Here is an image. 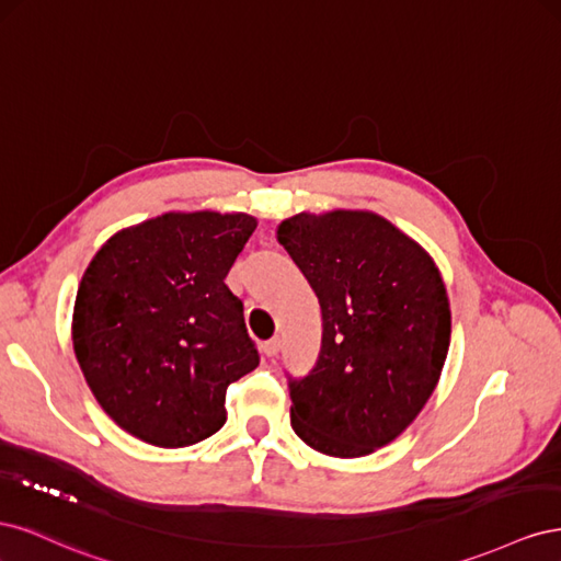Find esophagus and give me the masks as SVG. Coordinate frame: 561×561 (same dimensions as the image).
Returning <instances> with one entry per match:
<instances>
[{
  "label": "esophagus",
  "instance_id": "obj_1",
  "mask_svg": "<svg viewBox=\"0 0 561 561\" xmlns=\"http://www.w3.org/2000/svg\"><path fill=\"white\" fill-rule=\"evenodd\" d=\"M262 351H264L266 358H276L278 351H280V339H278V336L268 339V342H264V344H262Z\"/></svg>",
  "mask_w": 561,
  "mask_h": 561
}]
</instances>
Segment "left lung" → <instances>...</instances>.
Returning <instances> with one entry per match:
<instances>
[{
    "mask_svg": "<svg viewBox=\"0 0 561 561\" xmlns=\"http://www.w3.org/2000/svg\"><path fill=\"white\" fill-rule=\"evenodd\" d=\"M320 304L307 377L287 375L295 433L320 454L365 456L396 439L445 367L451 313L428 252L365 210L299 213L278 227Z\"/></svg>",
    "mask_w": 561,
    "mask_h": 561,
    "instance_id": "left-lung-1",
    "label": "left lung"
}]
</instances>
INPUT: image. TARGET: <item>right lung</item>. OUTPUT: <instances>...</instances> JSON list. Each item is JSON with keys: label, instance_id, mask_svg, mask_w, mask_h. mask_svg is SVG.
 <instances>
[{"label": "right lung", "instance_id": "1", "mask_svg": "<svg viewBox=\"0 0 561 561\" xmlns=\"http://www.w3.org/2000/svg\"><path fill=\"white\" fill-rule=\"evenodd\" d=\"M254 217L165 213L118 231L81 278L72 342L100 407L157 447L225 426L229 383L260 365L225 278Z\"/></svg>", "mask_w": 561, "mask_h": 561}]
</instances>
